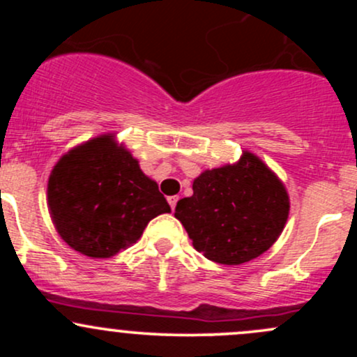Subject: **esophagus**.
Returning a JSON list of instances; mask_svg holds the SVG:
<instances>
[{
    "label": "esophagus",
    "mask_w": 357,
    "mask_h": 357,
    "mask_svg": "<svg viewBox=\"0 0 357 357\" xmlns=\"http://www.w3.org/2000/svg\"><path fill=\"white\" fill-rule=\"evenodd\" d=\"M178 199H179V196H169V198H167V202H169L171 210H173V211H174L176 204H178Z\"/></svg>",
    "instance_id": "obj_1"
}]
</instances>
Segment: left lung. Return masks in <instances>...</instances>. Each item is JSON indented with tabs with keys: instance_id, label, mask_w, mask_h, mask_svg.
I'll list each match as a JSON object with an SVG mask.
<instances>
[{
	"instance_id": "8db88e82",
	"label": "left lung",
	"mask_w": 357,
	"mask_h": 357,
	"mask_svg": "<svg viewBox=\"0 0 357 357\" xmlns=\"http://www.w3.org/2000/svg\"><path fill=\"white\" fill-rule=\"evenodd\" d=\"M174 216L208 260L240 265L275 243L289 216V196L257 155L243 153L236 165L196 178L192 196L179 199Z\"/></svg>"
}]
</instances>
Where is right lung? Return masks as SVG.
<instances>
[{
  "label": "right lung",
  "instance_id": "add662e5",
  "mask_svg": "<svg viewBox=\"0 0 357 357\" xmlns=\"http://www.w3.org/2000/svg\"><path fill=\"white\" fill-rule=\"evenodd\" d=\"M48 206L65 243L92 258L117 255L141 238L151 220L171 211L158 184L112 136L92 139L56 162Z\"/></svg>",
  "mask_w": 357,
  "mask_h": 357
}]
</instances>
